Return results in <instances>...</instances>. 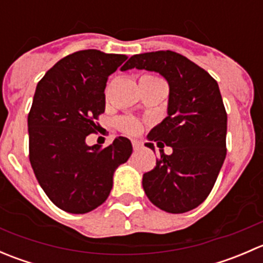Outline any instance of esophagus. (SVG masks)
<instances>
[{
    "mask_svg": "<svg viewBox=\"0 0 263 263\" xmlns=\"http://www.w3.org/2000/svg\"><path fill=\"white\" fill-rule=\"evenodd\" d=\"M132 146H134L135 151L140 150V147H141V142L137 141V140H132Z\"/></svg>",
    "mask_w": 263,
    "mask_h": 263,
    "instance_id": "34e87169",
    "label": "esophagus"
}]
</instances>
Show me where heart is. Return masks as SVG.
<instances>
[{"mask_svg":"<svg viewBox=\"0 0 263 263\" xmlns=\"http://www.w3.org/2000/svg\"><path fill=\"white\" fill-rule=\"evenodd\" d=\"M119 127L128 134H137L141 129V124L132 118H122L119 121Z\"/></svg>","mask_w":263,"mask_h":263,"instance_id":"heart-1","label":"heart"}]
</instances>
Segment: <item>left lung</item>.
I'll list each match as a JSON object with an SVG mask.
<instances>
[{"mask_svg": "<svg viewBox=\"0 0 263 263\" xmlns=\"http://www.w3.org/2000/svg\"><path fill=\"white\" fill-rule=\"evenodd\" d=\"M158 72L168 81V116L147 135L160 151L153 171L142 176L148 200L161 210L183 214L206 200L227 155V112L219 85L203 68L172 50L135 54L122 70ZM147 147L154 144L147 142Z\"/></svg>", "mask_w": 263, "mask_h": 263, "instance_id": "1", "label": "left lung"}]
</instances>
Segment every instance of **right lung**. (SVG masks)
I'll list each match as a JSON object with an SVG mask.
<instances>
[{
	"label": "right lung",
	"mask_w": 263,
	"mask_h": 263,
	"mask_svg": "<svg viewBox=\"0 0 263 263\" xmlns=\"http://www.w3.org/2000/svg\"><path fill=\"white\" fill-rule=\"evenodd\" d=\"M126 60L124 54L79 50L58 61L36 85L28 116L29 159L41 187L61 210L86 214L102 205L116 169L131 156L126 137L107 147L85 141L104 113L108 76Z\"/></svg>",
	"instance_id": "obj_1"
}]
</instances>
